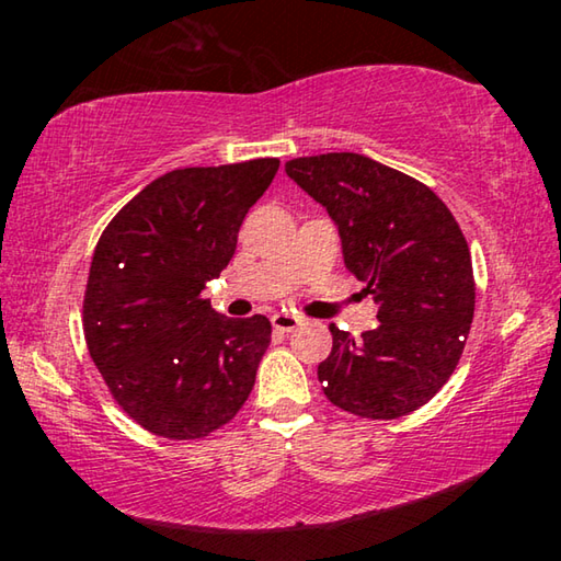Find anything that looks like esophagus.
Wrapping results in <instances>:
<instances>
[{
	"instance_id": "1",
	"label": "esophagus",
	"mask_w": 561,
	"mask_h": 561,
	"mask_svg": "<svg viewBox=\"0 0 561 561\" xmlns=\"http://www.w3.org/2000/svg\"><path fill=\"white\" fill-rule=\"evenodd\" d=\"M301 324V317L297 314H287V311H279V314L272 317V327L282 331V334H287V331H294Z\"/></svg>"
}]
</instances>
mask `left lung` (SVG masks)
I'll use <instances>...</instances> for the list:
<instances>
[{
  "label": "left lung",
  "mask_w": 561,
  "mask_h": 561,
  "mask_svg": "<svg viewBox=\"0 0 561 561\" xmlns=\"http://www.w3.org/2000/svg\"><path fill=\"white\" fill-rule=\"evenodd\" d=\"M287 175L339 227L348 272L378 304L374 331L331 324L319 381L341 411L391 421L453 376L474 311L472 260L453 213L428 185L358 153L294 158Z\"/></svg>",
  "instance_id": "8db88e82"
}]
</instances>
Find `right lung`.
<instances>
[{"mask_svg":"<svg viewBox=\"0 0 561 561\" xmlns=\"http://www.w3.org/2000/svg\"><path fill=\"white\" fill-rule=\"evenodd\" d=\"M277 168V158H257L170 170L96 244L83 297L89 354L116 403L160 438H205L252 393L270 319H227L203 289L230 264L244 215Z\"/></svg>","mask_w":561,"mask_h":561,"instance_id":"right-lung-1","label":"right lung"}]
</instances>
